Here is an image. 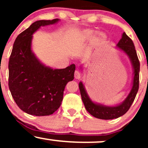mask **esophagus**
Listing matches in <instances>:
<instances>
[{
  "label": "esophagus",
  "mask_w": 148,
  "mask_h": 148,
  "mask_svg": "<svg viewBox=\"0 0 148 148\" xmlns=\"http://www.w3.org/2000/svg\"><path fill=\"white\" fill-rule=\"evenodd\" d=\"M81 72H80L79 70H76L75 72H74V78L76 79H79L80 78H81Z\"/></svg>",
  "instance_id": "34e87169"
}]
</instances>
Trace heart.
I'll use <instances>...</instances> for the list:
<instances>
[{"label": "heart", "mask_w": 148, "mask_h": 148, "mask_svg": "<svg viewBox=\"0 0 148 148\" xmlns=\"http://www.w3.org/2000/svg\"><path fill=\"white\" fill-rule=\"evenodd\" d=\"M93 34H94V31H92V30H86L84 32V38L86 40H89L92 37V43L95 45H98V44L103 42L105 37L102 33H97L95 35H93Z\"/></svg>", "instance_id": "1"}]
</instances>
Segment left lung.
<instances>
[{"instance_id":"8db88e82","label":"left lung","mask_w":148,"mask_h":148,"mask_svg":"<svg viewBox=\"0 0 148 148\" xmlns=\"http://www.w3.org/2000/svg\"><path fill=\"white\" fill-rule=\"evenodd\" d=\"M117 47L128 56L134 69L133 85H132V90L123 102L115 106H107L97 104L93 102L90 99L83 83L79 82V85L82 101L87 111L92 116L102 120H111V119L118 118L125 114L130 109L132 103L134 102L139 88L140 62L137 56L136 51L135 49L133 41L130 37L127 36L126 33H123L122 38L119 41Z\"/></svg>"}]
</instances>
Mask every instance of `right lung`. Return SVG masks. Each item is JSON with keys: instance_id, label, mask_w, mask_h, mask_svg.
Masks as SVG:
<instances>
[{"instance_id": "right-lung-1", "label": "right lung", "mask_w": 148, "mask_h": 148, "mask_svg": "<svg viewBox=\"0 0 148 148\" xmlns=\"http://www.w3.org/2000/svg\"><path fill=\"white\" fill-rule=\"evenodd\" d=\"M58 21L55 18L34 22L18 35L13 45L8 64V86L17 106L28 114H53L60 106L66 85L74 79L75 64L53 69L40 62L31 50L33 34L42 25Z\"/></svg>"}]
</instances>
